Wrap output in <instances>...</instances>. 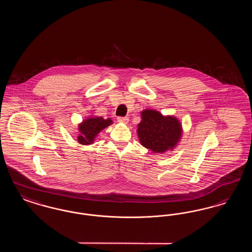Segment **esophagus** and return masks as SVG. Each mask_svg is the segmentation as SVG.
<instances>
[{"mask_svg": "<svg viewBox=\"0 0 252 252\" xmlns=\"http://www.w3.org/2000/svg\"><path fill=\"white\" fill-rule=\"evenodd\" d=\"M117 121L119 122V123H123V124H127L128 123V117H118L117 118Z\"/></svg>", "mask_w": 252, "mask_h": 252, "instance_id": "esophagus-1", "label": "esophagus"}]
</instances>
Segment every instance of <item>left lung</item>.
Returning a JSON list of instances; mask_svg holds the SVG:
<instances>
[{
	"label": "left lung",
	"mask_w": 252,
	"mask_h": 252,
	"mask_svg": "<svg viewBox=\"0 0 252 252\" xmlns=\"http://www.w3.org/2000/svg\"><path fill=\"white\" fill-rule=\"evenodd\" d=\"M142 120L137 126L141 144L152 151L162 154L179 145L183 129L180 120L173 115H163L156 109H144Z\"/></svg>",
	"instance_id": "8db88e82"
}]
</instances>
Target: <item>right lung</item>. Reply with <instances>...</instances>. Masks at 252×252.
I'll use <instances>...</instances> for the list:
<instances>
[{
  "mask_svg": "<svg viewBox=\"0 0 252 252\" xmlns=\"http://www.w3.org/2000/svg\"><path fill=\"white\" fill-rule=\"evenodd\" d=\"M112 124L113 122L110 118L105 119L101 116L86 118L78 125L79 135L77 136V142L82 145L94 144L98 134Z\"/></svg>",
  "mask_w": 252,
  "mask_h": 252,
  "instance_id": "obj_1",
  "label": "right lung"
}]
</instances>
